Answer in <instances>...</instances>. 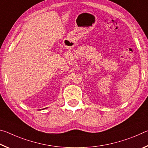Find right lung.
<instances>
[{
    "instance_id": "obj_1",
    "label": "right lung",
    "mask_w": 148,
    "mask_h": 148,
    "mask_svg": "<svg viewBox=\"0 0 148 148\" xmlns=\"http://www.w3.org/2000/svg\"><path fill=\"white\" fill-rule=\"evenodd\" d=\"M42 110H43V109H42Z\"/></svg>"
}]
</instances>
